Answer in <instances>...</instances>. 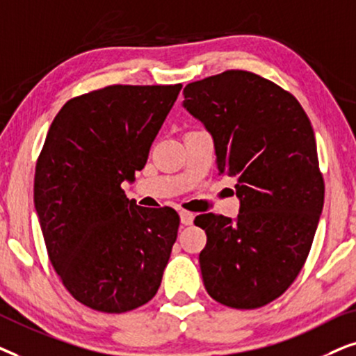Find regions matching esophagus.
<instances>
[{
    "label": "esophagus",
    "mask_w": 356,
    "mask_h": 356,
    "mask_svg": "<svg viewBox=\"0 0 356 356\" xmlns=\"http://www.w3.org/2000/svg\"><path fill=\"white\" fill-rule=\"evenodd\" d=\"M193 218H195V215H193L192 211H187V210L181 211V221L184 226H191L193 222Z\"/></svg>",
    "instance_id": "34e87169"
}]
</instances>
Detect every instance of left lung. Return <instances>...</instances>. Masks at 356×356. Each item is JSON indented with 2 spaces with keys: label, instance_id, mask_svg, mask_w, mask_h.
Returning a JSON list of instances; mask_svg holds the SVG:
<instances>
[{
  "label": "left lung",
  "instance_id": "8db88e82",
  "mask_svg": "<svg viewBox=\"0 0 356 356\" xmlns=\"http://www.w3.org/2000/svg\"><path fill=\"white\" fill-rule=\"evenodd\" d=\"M184 107L215 140L218 172L236 179L238 220L203 213L198 262L208 295L234 309L280 298L300 275L324 207V177L305 108L291 92L243 70L184 88Z\"/></svg>",
  "mask_w": 356,
  "mask_h": 356
}]
</instances>
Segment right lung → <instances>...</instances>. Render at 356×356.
Instances as JSON below:
<instances>
[{"label": "right lung", "mask_w": 356, "mask_h": 356, "mask_svg": "<svg viewBox=\"0 0 356 356\" xmlns=\"http://www.w3.org/2000/svg\"><path fill=\"white\" fill-rule=\"evenodd\" d=\"M181 89H96L70 99L47 134L35 165V210L60 282L91 309H136L163 280L181 218L170 207H138L122 182L145 168Z\"/></svg>", "instance_id": "1"}]
</instances>
